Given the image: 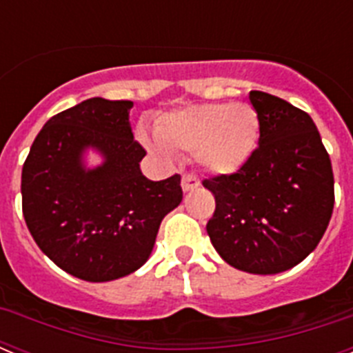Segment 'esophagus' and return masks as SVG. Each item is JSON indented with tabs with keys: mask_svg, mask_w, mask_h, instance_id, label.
Instances as JSON below:
<instances>
[{
	"mask_svg": "<svg viewBox=\"0 0 353 353\" xmlns=\"http://www.w3.org/2000/svg\"><path fill=\"white\" fill-rule=\"evenodd\" d=\"M199 180L194 174H183L182 176V189L183 191H192V189H198Z\"/></svg>",
	"mask_w": 353,
	"mask_h": 353,
	"instance_id": "esophagus-1",
	"label": "esophagus"
}]
</instances>
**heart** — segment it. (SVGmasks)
<instances>
[{
	"instance_id": "obj_1",
	"label": "heart",
	"mask_w": 353,
	"mask_h": 353,
	"mask_svg": "<svg viewBox=\"0 0 353 353\" xmlns=\"http://www.w3.org/2000/svg\"><path fill=\"white\" fill-rule=\"evenodd\" d=\"M155 148L162 154L194 152L201 168L215 174L235 173L258 145L260 120L244 102L187 105L161 117Z\"/></svg>"
}]
</instances>
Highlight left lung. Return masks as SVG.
Masks as SVG:
<instances>
[{
    "instance_id": "left-lung-1",
    "label": "left lung",
    "mask_w": 353,
    "mask_h": 353,
    "mask_svg": "<svg viewBox=\"0 0 353 353\" xmlns=\"http://www.w3.org/2000/svg\"><path fill=\"white\" fill-rule=\"evenodd\" d=\"M260 139L232 174L203 180L215 210L207 223L226 263L249 274H279L318 245L334 208V174L314 121L270 93H249Z\"/></svg>"
}]
</instances>
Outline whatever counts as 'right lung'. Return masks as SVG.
<instances>
[{
	"mask_svg": "<svg viewBox=\"0 0 353 353\" xmlns=\"http://www.w3.org/2000/svg\"><path fill=\"white\" fill-rule=\"evenodd\" d=\"M130 101L93 97L54 114L23 166V215L42 252L83 281L104 283L138 270L161 221L182 201L180 174L152 182L132 136ZM105 157L86 170L83 150Z\"/></svg>",
	"mask_w": 353,
	"mask_h": 353,
	"instance_id": "add662e5",
	"label": "right lung"
}]
</instances>
